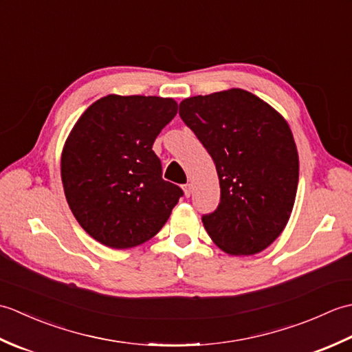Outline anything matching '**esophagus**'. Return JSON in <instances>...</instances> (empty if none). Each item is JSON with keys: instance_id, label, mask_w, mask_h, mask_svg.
<instances>
[{"instance_id": "34e87169", "label": "esophagus", "mask_w": 352, "mask_h": 352, "mask_svg": "<svg viewBox=\"0 0 352 352\" xmlns=\"http://www.w3.org/2000/svg\"><path fill=\"white\" fill-rule=\"evenodd\" d=\"M183 190H184V195L189 198V197H190V193H192V188H190V184H184V186H183Z\"/></svg>"}]
</instances>
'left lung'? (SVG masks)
<instances>
[{
	"instance_id": "8db88e82",
	"label": "left lung",
	"mask_w": 352,
	"mask_h": 352,
	"mask_svg": "<svg viewBox=\"0 0 352 352\" xmlns=\"http://www.w3.org/2000/svg\"><path fill=\"white\" fill-rule=\"evenodd\" d=\"M180 116L219 177L221 203L203 216L208 236L231 256L266 250L286 227L300 177L287 121L243 89L186 98Z\"/></svg>"
}]
</instances>
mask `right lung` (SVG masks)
Here are the masks:
<instances>
[{"mask_svg": "<svg viewBox=\"0 0 352 352\" xmlns=\"http://www.w3.org/2000/svg\"><path fill=\"white\" fill-rule=\"evenodd\" d=\"M172 98L107 95L89 106L62 151L66 201L86 233L113 250L154 237L183 195L153 151L177 115Z\"/></svg>", "mask_w": 352, "mask_h": 352, "instance_id": "add662e5", "label": "right lung"}]
</instances>
